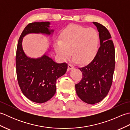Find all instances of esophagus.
<instances>
[{"label": "esophagus", "instance_id": "obj_1", "mask_svg": "<svg viewBox=\"0 0 130 130\" xmlns=\"http://www.w3.org/2000/svg\"><path fill=\"white\" fill-rule=\"evenodd\" d=\"M73 68H74V67L73 65L70 64V63H69V64L68 65V69L69 70H71V69H73Z\"/></svg>", "mask_w": 130, "mask_h": 130}]
</instances>
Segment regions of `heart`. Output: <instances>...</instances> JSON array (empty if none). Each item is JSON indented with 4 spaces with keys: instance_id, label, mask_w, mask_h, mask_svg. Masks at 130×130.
Listing matches in <instances>:
<instances>
[{
    "instance_id": "heart-1",
    "label": "heart",
    "mask_w": 130,
    "mask_h": 130,
    "mask_svg": "<svg viewBox=\"0 0 130 130\" xmlns=\"http://www.w3.org/2000/svg\"><path fill=\"white\" fill-rule=\"evenodd\" d=\"M60 41L54 43L55 52L62 61L72 54L73 59L80 64L89 63L98 52L99 36L96 30L71 24L62 31Z\"/></svg>"
}]
</instances>
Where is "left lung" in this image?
I'll return each mask as SVG.
<instances>
[{
    "mask_svg": "<svg viewBox=\"0 0 130 130\" xmlns=\"http://www.w3.org/2000/svg\"><path fill=\"white\" fill-rule=\"evenodd\" d=\"M99 32L101 46L92 61L79 69L81 80L75 84L77 95L88 104L97 103L106 97L111 87L115 67V49L111 36L102 24L93 22Z\"/></svg>",
    "mask_w": 130,
    "mask_h": 130,
    "instance_id": "8db88e82",
    "label": "left lung"
}]
</instances>
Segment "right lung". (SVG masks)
Listing matches in <instances>:
<instances>
[{"mask_svg":"<svg viewBox=\"0 0 130 130\" xmlns=\"http://www.w3.org/2000/svg\"><path fill=\"white\" fill-rule=\"evenodd\" d=\"M48 22L29 23L19 38L17 48L16 73L19 86L26 97L36 103L50 100L56 93V80L65 74L68 64L57 63L47 55L37 59L27 56L22 48L23 37L28 34L51 35Z\"/></svg>","mask_w":130,"mask_h":130,"instance_id":"obj_1","label":"right lung"}]
</instances>
